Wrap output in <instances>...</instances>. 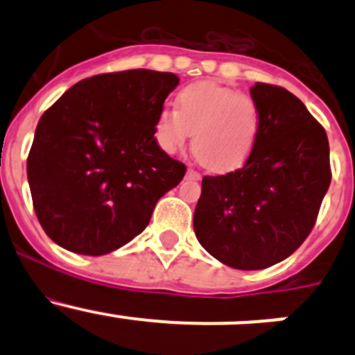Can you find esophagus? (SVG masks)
<instances>
[{
  "label": "esophagus",
  "instance_id": "obj_1",
  "mask_svg": "<svg viewBox=\"0 0 355 355\" xmlns=\"http://www.w3.org/2000/svg\"><path fill=\"white\" fill-rule=\"evenodd\" d=\"M185 177H187L189 180H199V178H200V175L198 173V171H194V170H189V171H187V175H185Z\"/></svg>",
  "mask_w": 355,
  "mask_h": 355
}]
</instances>
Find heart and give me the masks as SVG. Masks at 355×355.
<instances>
[{
    "mask_svg": "<svg viewBox=\"0 0 355 355\" xmlns=\"http://www.w3.org/2000/svg\"><path fill=\"white\" fill-rule=\"evenodd\" d=\"M261 128V111L250 96L216 82H196L180 91L177 111L163 110L155 137L168 155L180 151L191 134L192 151L214 171L239 168L252 153Z\"/></svg>",
    "mask_w": 355,
    "mask_h": 355,
    "instance_id": "obj_1",
    "label": "heart"
}]
</instances>
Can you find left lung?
Listing matches in <instances>:
<instances>
[{
  "mask_svg": "<svg viewBox=\"0 0 355 355\" xmlns=\"http://www.w3.org/2000/svg\"><path fill=\"white\" fill-rule=\"evenodd\" d=\"M261 128L245 164L202 178L194 211L200 245L237 270H264L307 239L331 182L324 128L299 98L257 82Z\"/></svg>",
  "mask_w": 355,
  "mask_h": 355,
  "instance_id": "8db88e82",
  "label": "left lung"
}]
</instances>
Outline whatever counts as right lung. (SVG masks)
<instances>
[{"label": "right lung", "instance_id": "add662e5", "mask_svg": "<svg viewBox=\"0 0 355 355\" xmlns=\"http://www.w3.org/2000/svg\"><path fill=\"white\" fill-rule=\"evenodd\" d=\"M180 78L170 71L94 75L44 111L27 157L35 216L70 252L103 256L148 227L185 164L157 146L155 123Z\"/></svg>", "mask_w": 355, "mask_h": 355}]
</instances>
